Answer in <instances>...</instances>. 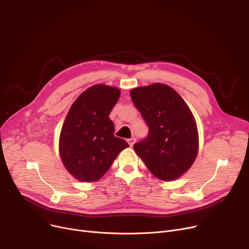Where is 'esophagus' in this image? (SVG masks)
I'll list each match as a JSON object with an SVG mask.
<instances>
[{"label": "esophagus", "instance_id": "1", "mask_svg": "<svg viewBox=\"0 0 249 249\" xmlns=\"http://www.w3.org/2000/svg\"><path fill=\"white\" fill-rule=\"evenodd\" d=\"M127 141H128V143H129V145H130V146H133V145H134V143L136 142V138H134V137H132V138H129Z\"/></svg>", "mask_w": 249, "mask_h": 249}]
</instances>
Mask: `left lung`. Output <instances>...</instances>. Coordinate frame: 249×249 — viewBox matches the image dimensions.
<instances>
[{
    "mask_svg": "<svg viewBox=\"0 0 249 249\" xmlns=\"http://www.w3.org/2000/svg\"><path fill=\"white\" fill-rule=\"evenodd\" d=\"M130 96L149 128L147 137L134 144L136 154L160 179L179 178L192 166L199 148L197 125L188 105L163 84L135 88Z\"/></svg>",
    "mask_w": 249,
    "mask_h": 249,
    "instance_id": "left-lung-1",
    "label": "left lung"
}]
</instances>
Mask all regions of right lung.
<instances>
[{
	"label": "right lung",
	"instance_id": "add662e5",
	"mask_svg": "<svg viewBox=\"0 0 249 249\" xmlns=\"http://www.w3.org/2000/svg\"><path fill=\"white\" fill-rule=\"evenodd\" d=\"M120 89L95 85L73 102L59 137V154L68 172L81 181H96L107 173L128 143L114 135L109 115Z\"/></svg>",
	"mask_w": 249,
	"mask_h": 249
}]
</instances>
